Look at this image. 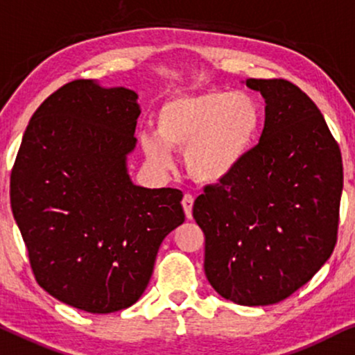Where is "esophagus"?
Here are the masks:
<instances>
[{
	"label": "esophagus",
	"mask_w": 355,
	"mask_h": 355,
	"mask_svg": "<svg viewBox=\"0 0 355 355\" xmlns=\"http://www.w3.org/2000/svg\"><path fill=\"white\" fill-rule=\"evenodd\" d=\"M193 202H195V198H193V195H187L183 196L182 200V205H183V209H185V216L187 219H191L193 217Z\"/></svg>",
	"instance_id": "esophagus-1"
}]
</instances>
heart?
Wrapping results in <instances>:
<instances>
[{
  "mask_svg": "<svg viewBox=\"0 0 355 355\" xmlns=\"http://www.w3.org/2000/svg\"><path fill=\"white\" fill-rule=\"evenodd\" d=\"M263 112L250 94L207 91L170 98L155 116V138L141 136L155 167L170 164L168 150H185L187 173L201 185H219L240 167L261 128Z\"/></svg>",
  "mask_w": 355,
  "mask_h": 355,
  "instance_id": "obj_1",
  "label": "heart"
}]
</instances>
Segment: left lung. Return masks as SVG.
Wrapping results in <instances>:
<instances>
[{
    "instance_id": "8db88e82",
    "label": "left lung",
    "mask_w": 355,
    "mask_h": 355,
    "mask_svg": "<svg viewBox=\"0 0 355 355\" xmlns=\"http://www.w3.org/2000/svg\"><path fill=\"white\" fill-rule=\"evenodd\" d=\"M264 128L240 167L196 198L205 272L239 305H272L306 284L338 240L343 157L313 101L286 79H247Z\"/></svg>"
}]
</instances>
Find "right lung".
<instances>
[{"instance_id": "obj_1", "label": "right lung", "mask_w": 355, "mask_h": 355, "mask_svg": "<svg viewBox=\"0 0 355 355\" xmlns=\"http://www.w3.org/2000/svg\"><path fill=\"white\" fill-rule=\"evenodd\" d=\"M138 94L76 79L32 115L11 172V209L42 289L112 313L138 302L162 240L183 224L177 188L133 185Z\"/></svg>"}]
</instances>
